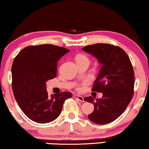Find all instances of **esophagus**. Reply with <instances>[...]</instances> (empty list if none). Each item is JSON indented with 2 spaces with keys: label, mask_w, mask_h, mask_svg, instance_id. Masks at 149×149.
Wrapping results in <instances>:
<instances>
[{
  "label": "esophagus",
  "mask_w": 149,
  "mask_h": 149,
  "mask_svg": "<svg viewBox=\"0 0 149 149\" xmlns=\"http://www.w3.org/2000/svg\"><path fill=\"white\" fill-rule=\"evenodd\" d=\"M74 97H75V98H77V99H78L79 101H80V102H84V97H82V96H81V95H74Z\"/></svg>",
  "instance_id": "obj_1"
}]
</instances>
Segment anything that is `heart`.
I'll list each match as a JSON object with an SVG mask.
<instances>
[{
	"label": "heart",
	"mask_w": 149,
	"mask_h": 149,
	"mask_svg": "<svg viewBox=\"0 0 149 149\" xmlns=\"http://www.w3.org/2000/svg\"><path fill=\"white\" fill-rule=\"evenodd\" d=\"M86 61L89 63V59H88L87 56L85 55H79L77 56L76 61Z\"/></svg>",
	"instance_id": "1"
}]
</instances>
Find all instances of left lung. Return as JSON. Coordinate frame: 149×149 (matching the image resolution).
I'll return each mask as SVG.
<instances>
[{
  "label": "left lung",
  "instance_id": "1",
  "mask_svg": "<svg viewBox=\"0 0 149 149\" xmlns=\"http://www.w3.org/2000/svg\"><path fill=\"white\" fill-rule=\"evenodd\" d=\"M82 51L96 58L102 65L92 91L102 97L84 100L94 105L88 119L97 125L110 123L125 111L133 96L134 71L129 57L122 48L109 44L88 45Z\"/></svg>",
  "mask_w": 149,
  "mask_h": 149
}]
</instances>
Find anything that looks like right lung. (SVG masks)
<instances>
[{"label": "right lung", "mask_w": 149, "mask_h": 149, "mask_svg": "<svg viewBox=\"0 0 149 149\" xmlns=\"http://www.w3.org/2000/svg\"><path fill=\"white\" fill-rule=\"evenodd\" d=\"M69 49L53 45L29 46L20 51L12 67V90L24 114L37 123L54 121L60 116L65 100L72 97L65 91L49 96L46 82L56 77L58 61Z\"/></svg>", "instance_id": "1"}]
</instances>
